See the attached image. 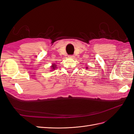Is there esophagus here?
<instances>
[{"mask_svg":"<svg viewBox=\"0 0 134 134\" xmlns=\"http://www.w3.org/2000/svg\"><path fill=\"white\" fill-rule=\"evenodd\" d=\"M68 57H69V58H75L74 56V55H68Z\"/></svg>","mask_w":134,"mask_h":134,"instance_id":"34e87169","label":"esophagus"}]
</instances>
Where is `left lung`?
<instances>
[{
  "mask_svg": "<svg viewBox=\"0 0 134 134\" xmlns=\"http://www.w3.org/2000/svg\"><path fill=\"white\" fill-rule=\"evenodd\" d=\"M86 68H87H87H87V67H86Z\"/></svg>",
  "mask_w": 134,
  "mask_h": 134,
  "instance_id": "8db88e82",
  "label": "left lung"
}]
</instances>
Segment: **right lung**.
I'll list each match as a JSON object with an SVG mask.
<instances>
[{"instance_id":"right-lung-1","label":"right lung","mask_w":134,"mask_h":134,"mask_svg":"<svg viewBox=\"0 0 134 134\" xmlns=\"http://www.w3.org/2000/svg\"><path fill=\"white\" fill-rule=\"evenodd\" d=\"M51 67H52V69H53V70H55V68H56V65L55 64H53L52 66H51Z\"/></svg>"}]
</instances>
